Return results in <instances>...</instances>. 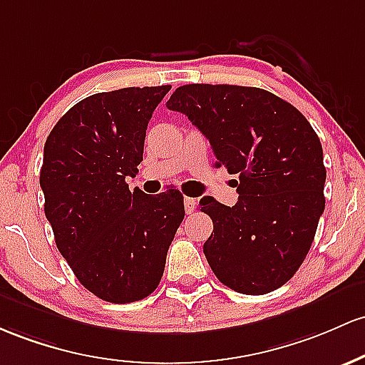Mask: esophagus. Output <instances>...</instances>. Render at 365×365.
I'll list each match as a JSON object with an SVG mask.
<instances>
[{
    "mask_svg": "<svg viewBox=\"0 0 365 365\" xmlns=\"http://www.w3.org/2000/svg\"><path fill=\"white\" fill-rule=\"evenodd\" d=\"M183 204H185V211H187V215H190V213H194V210H195V199H192V197H185L183 199Z\"/></svg>",
    "mask_w": 365,
    "mask_h": 365,
    "instance_id": "esophagus-1",
    "label": "esophagus"
}]
</instances>
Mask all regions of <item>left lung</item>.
Returning <instances> with one entry per match:
<instances>
[{
  "instance_id": "obj_1",
  "label": "left lung",
  "mask_w": 365,
  "mask_h": 365,
  "mask_svg": "<svg viewBox=\"0 0 365 365\" xmlns=\"http://www.w3.org/2000/svg\"><path fill=\"white\" fill-rule=\"evenodd\" d=\"M168 109L185 114L210 140L215 166H225L239 199H201L213 220L204 255L222 284L265 294L296 274L324 213L322 145L305 115L262 88L185 85Z\"/></svg>"
}]
</instances>
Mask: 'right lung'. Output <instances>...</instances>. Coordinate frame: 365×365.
Returning <instances> with one entry per match:
<instances>
[{"label":"right lung","instance_id":"1","mask_svg":"<svg viewBox=\"0 0 365 365\" xmlns=\"http://www.w3.org/2000/svg\"><path fill=\"white\" fill-rule=\"evenodd\" d=\"M170 85L95 93L71 107L43 154L39 185L60 255L90 293L131 303L159 286L185 216L183 195L131 192L147 124Z\"/></svg>","mask_w":365,"mask_h":365}]
</instances>
